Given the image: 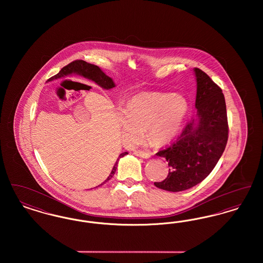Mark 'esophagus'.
I'll return each instance as SVG.
<instances>
[{"mask_svg": "<svg viewBox=\"0 0 263 263\" xmlns=\"http://www.w3.org/2000/svg\"><path fill=\"white\" fill-rule=\"evenodd\" d=\"M133 154H134L135 156H137V157L143 158V159H149L151 157V155L149 153H146V152H143V151H134Z\"/></svg>", "mask_w": 263, "mask_h": 263, "instance_id": "esophagus-1", "label": "esophagus"}]
</instances>
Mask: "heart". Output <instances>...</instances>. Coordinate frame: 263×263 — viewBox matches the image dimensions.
Listing matches in <instances>:
<instances>
[{
	"label": "heart",
	"instance_id": "heart-1",
	"mask_svg": "<svg viewBox=\"0 0 263 263\" xmlns=\"http://www.w3.org/2000/svg\"><path fill=\"white\" fill-rule=\"evenodd\" d=\"M187 112V100L182 96L144 91L134 96L125 107L119 108L117 121L127 146L140 142L145 129L151 142L162 146L176 137Z\"/></svg>",
	"mask_w": 263,
	"mask_h": 263
}]
</instances>
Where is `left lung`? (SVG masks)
Segmentation results:
<instances>
[{
    "instance_id": "left-lung-1",
    "label": "left lung",
    "mask_w": 263,
    "mask_h": 263,
    "mask_svg": "<svg viewBox=\"0 0 263 263\" xmlns=\"http://www.w3.org/2000/svg\"><path fill=\"white\" fill-rule=\"evenodd\" d=\"M196 118L191 119L175 142L156 155L164 158L170 172L157 187L182 191L195 186L213 171L225 151L229 125L225 97L221 88L198 68Z\"/></svg>"
}]
</instances>
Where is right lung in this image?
Wrapping results in <instances>:
<instances>
[{
	"instance_id": "add662e5",
	"label": "right lung",
	"mask_w": 263,
	"mask_h": 263,
	"mask_svg": "<svg viewBox=\"0 0 263 263\" xmlns=\"http://www.w3.org/2000/svg\"><path fill=\"white\" fill-rule=\"evenodd\" d=\"M72 73H76V74H79V75L84 76L85 78H87L88 80H91L93 81L96 84H98L100 87H101L104 89H109V88H112L115 87V84L113 83L112 79L109 78L108 76L105 75L101 70H100V67L93 65V64H89V63L86 62L84 60H76L73 62L68 64L67 66H65L63 68L62 70L57 74V75L54 76L50 78L48 81H52L54 79H59L61 78L62 76L69 75V74H72ZM128 153L124 152L122 154L119 155L116 163L113 166L112 171L110 173L109 176L105 179V181H108L111 177H112L115 172H116V168H117V163L120 158L124 157L125 155H127ZM104 181V182H105ZM103 182V183H104ZM102 184V183H101Z\"/></svg>"
}]
</instances>
